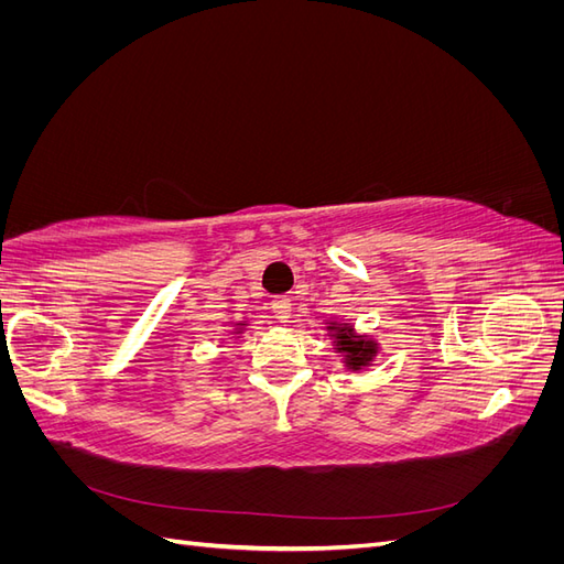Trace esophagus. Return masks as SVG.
I'll list each match as a JSON object with an SVG mask.
<instances>
[{
  "label": "esophagus",
  "mask_w": 564,
  "mask_h": 564,
  "mask_svg": "<svg viewBox=\"0 0 564 564\" xmlns=\"http://www.w3.org/2000/svg\"><path fill=\"white\" fill-rule=\"evenodd\" d=\"M270 305H272V313H275V317L280 322H289V317H292V299L278 296V299H272Z\"/></svg>",
  "instance_id": "34e87169"
}]
</instances>
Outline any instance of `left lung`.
<instances>
[{"instance_id": "left-lung-1", "label": "left lung", "mask_w": 564, "mask_h": 564, "mask_svg": "<svg viewBox=\"0 0 564 564\" xmlns=\"http://www.w3.org/2000/svg\"><path fill=\"white\" fill-rule=\"evenodd\" d=\"M329 332L334 336L336 350L346 355V367L348 369L360 371L362 367H369V362L373 360V355H377V350H379V346L373 344V340L355 338L348 324H332Z\"/></svg>"}]
</instances>
